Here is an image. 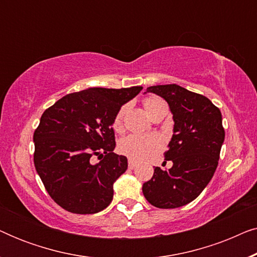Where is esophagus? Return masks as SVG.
Masks as SVG:
<instances>
[{
    "instance_id": "1",
    "label": "esophagus",
    "mask_w": 257,
    "mask_h": 257,
    "mask_svg": "<svg viewBox=\"0 0 257 257\" xmlns=\"http://www.w3.org/2000/svg\"><path fill=\"white\" fill-rule=\"evenodd\" d=\"M137 167V163L133 160H128V168L130 170H133V168Z\"/></svg>"
}]
</instances>
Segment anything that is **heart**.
Listing matches in <instances>:
<instances>
[{
  "label": "heart",
  "mask_w": 257,
  "mask_h": 257,
  "mask_svg": "<svg viewBox=\"0 0 257 257\" xmlns=\"http://www.w3.org/2000/svg\"><path fill=\"white\" fill-rule=\"evenodd\" d=\"M163 100L158 97H149L144 100V107L147 113L152 111V108ZM126 111V106H121L115 113L113 121H112V127L114 131H121L122 128V118H124ZM163 147V140L158 136H138L131 135L125 137L120 140L118 145V150L121 154H124L131 160L135 161H145L150 160L159 152Z\"/></svg>",
  "instance_id": "b5f03b06"
}]
</instances>
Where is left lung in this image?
Listing matches in <instances>:
<instances>
[{
	"mask_svg": "<svg viewBox=\"0 0 257 257\" xmlns=\"http://www.w3.org/2000/svg\"><path fill=\"white\" fill-rule=\"evenodd\" d=\"M146 92L163 97L173 114V137L165 152L173 166L154 168L143 193L154 207L178 208L198 198L213 178L224 140L222 115L208 98L177 84L150 86Z\"/></svg>",
	"mask_w": 257,
	"mask_h": 257,
	"instance_id": "left-lung-1",
	"label": "left lung"
}]
</instances>
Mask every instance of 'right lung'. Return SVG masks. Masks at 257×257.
I'll list each match as a JSON object with an SVG mask.
<instances>
[{"label":"right lung","mask_w":257,"mask_h":257,"mask_svg":"<svg viewBox=\"0 0 257 257\" xmlns=\"http://www.w3.org/2000/svg\"><path fill=\"white\" fill-rule=\"evenodd\" d=\"M143 86L91 89L69 93L44 111L35 130L34 164L54 201L68 212L94 214L113 198V184L127 158L113 153L112 121ZM93 155L103 157L96 165Z\"/></svg>","instance_id":"1"}]
</instances>
